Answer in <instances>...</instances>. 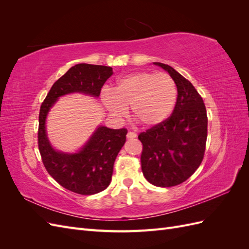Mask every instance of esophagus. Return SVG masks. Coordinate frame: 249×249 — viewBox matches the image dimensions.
I'll return each instance as SVG.
<instances>
[{
  "instance_id": "1",
  "label": "esophagus",
  "mask_w": 249,
  "mask_h": 249,
  "mask_svg": "<svg viewBox=\"0 0 249 249\" xmlns=\"http://www.w3.org/2000/svg\"><path fill=\"white\" fill-rule=\"evenodd\" d=\"M126 137H127V139L136 138L137 137V134L135 133V132H129V133H127V135H126Z\"/></svg>"
}]
</instances>
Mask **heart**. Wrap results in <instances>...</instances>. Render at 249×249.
Listing matches in <instances>:
<instances>
[{
	"instance_id": "1",
	"label": "heart",
	"mask_w": 249,
	"mask_h": 249,
	"mask_svg": "<svg viewBox=\"0 0 249 249\" xmlns=\"http://www.w3.org/2000/svg\"><path fill=\"white\" fill-rule=\"evenodd\" d=\"M178 88L167 73L138 71L119 79L113 92L104 90L102 102L110 114L120 119L131 107L132 114L145 127L167 120L175 109Z\"/></svg>"
}]
</instances>
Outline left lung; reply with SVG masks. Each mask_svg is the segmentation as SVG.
Instances as JSON below:
<instances>
[{"label": "left lung", "mask_w": 249, "mask_h": 249, "mask_svg": "<svg viewBox=\"0 0 249 249\" xmlns=\"http://www.w3.org/2000/svg\"><path fill=\"white\" fill-rule=\"evenodd\" d=\"M175 80L178 99L172 114L159 125L140 133L143 176L157 187L182 184L203 159L208 135L206 106L191 83L171 66L154 62Z\"/></svg>", "instance_id": "left-lung-1"}]
</instances>
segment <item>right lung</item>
Segmentation results:
<instances>
[{"label": "right lung", "instance_id": "right-lung-1", "mask_svg": "<svg viewBox=\"0 0 249 249\" xmlns=\"http://www.w3.org/2000/svg\"><path fill=\"white\" fill-rule=\"evenodd\" d=\"M113 73L112 67L80 63L67 71L52 86L41 104L38 126V148L50 176L65 189L82 195L99 193L110 185L113 165L125 142L126 129L100 125L79 152L66 154L53 148L49 141L46 119L60 96L80 92L99 97L103 85Z\"/></svg>", "mask_w": 249, "mask_h": 249}]
</instances>
